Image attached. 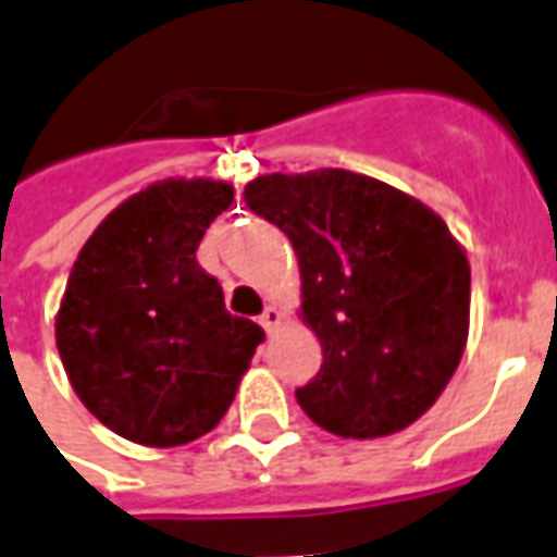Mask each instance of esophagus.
Instances as JSON below:
<instances>
[{
  "label": "esophagus",
  "mask_w": 557,
  "mask_h": 557,
  "mask_svg": "<svg viewBox=\"0 0 557 557\" xmlns=\"http://www.w3.org/2000/svg\"><path fill=\"white\" fill-rule=\"evenodd\" d=\"M280 322H283V313H280L274 304H268L265 310H262V315H259V325L265 327L268 334H271V331H274V327H277Z\"/></svg>",
  "instance_id": "34e87169"
}]
</instances>
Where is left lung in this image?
<instances>
[{"mask_svg":"<svg viewBox=\"0 0 557 557\" xmlns=\"http://www.w3.org/2000/svg\"><path fill=\"white\" fill-rule=\"evenodd\" d=\"M244 202L289 235L301 319L322 367L295 391L343 438L406 430L438 399L468 339L471 268L432 208L349 170L259 175Z\"/></svg>","mask_w":557,"mask_h":557,"instance_id":"left-lung-1","label":"left lung"}]
</instances>
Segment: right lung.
Segmentation results:
<instances>
[{
    "label": "right lung",
    "instance_id": "add662e5",
    "mask_svg": "<svg viewBox=\"0 0 557 557\" xmlns=\"http://www.w3.org/2000/svg\"><path fill=\"white\" fill-rule=\"evenodd\" d=\"M232 184L166 178L101 220L55 315V346L83 406L127 442L206 435L235 399L265 331L226 313L196 247Z\"/></svg>",
    "mask_w": 557,
    "mask_h": 557
}]
</instances>
